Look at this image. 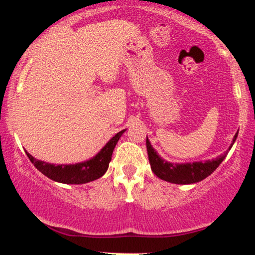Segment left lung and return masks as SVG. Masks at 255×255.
<instances>
[{
	"mask_svg": "<svg viewBox=\"0 0 255 255\" xmlns=\"http://www.w3.org/2000/svg\"><path fill=\"white\" fill-rule=\"evenodd\" d=\"M238 133L234 135L232 144L230 145L229 150L232 148L234 141L237 140ZM147 144V151L149 163H150L151 170L158 178L163 179L165 182L175 183V184H192V183L201 182L203 179L208 177L219 167V164L226 157V150L223 155L218 156L215 159L205 162H192V163H171L164 161L158 152L152 148V145L149 142L148 137L145 141Z\"/></svg>",
	"mask_w": 255,
	"mask_h": 255,
	"instance_id": "8db88e82",
	"label": "left lung"
}]
</instances>
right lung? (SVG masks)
<instances>
[{
	"instance_id": "obj_1",
	"label": "right lung",
	"mask_w": 255,
	"mask_h": 255,
	"mask_svg": "<svg viewBox=\"0 0 255 255\" xmlns=\"http://www.w3.org/2000/svg\"><path fill=\"white\" fill-rule=\"evenodd\" d=\"M125 131L126 129L115 134L105 144V147L92 158L87 159L85 162L76 163V164H52V163L36 159L28 151L25 152L32 164L43 175H45L46 177L52 179V181L64 183V184H84V183L96 181V179L105 175V172L108 169V165H110L115 145H117L119 138L121 137V135Z\"/></svg>"
}]
</instances>
